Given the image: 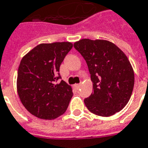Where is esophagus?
<instances>
[{
	"mask_svg": "<svg viewBox=\"0 0 148 148\" xmlns=\"http://www.w3.org/2000/svg\"><path fill=\"white\" fill-rule=\"evenodd\" d=\"M81 85H82V84H81V83H79V84H75V87L76 89H79V87H80L81 86Z\"/></svg>",
	"mask_w": 148,
	"mask_h": 148,
	"instance_id": "1",
	"label": "esophagus"
}]
</instances>
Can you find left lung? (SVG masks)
Listing matches in <instances>:
<instances>
[{
  "instance_id": "obj_1",
  "label": "left lung",
  "mask_w": 148,
  "mask_h": 148,
  "mask_svg": "<svg viewBox=\"0 0 148 148\" xmlns=\"http://www.w3.org/2000/svg\"><path fill=\"white\" fill-rule=\"evenodd\" d=\"M74 47L88 66L93 92L84 100L90 112L111 116L123 109L130 99L134 73L125 54L108 40L83 39Z\"/></svg>"
}]
</instances>
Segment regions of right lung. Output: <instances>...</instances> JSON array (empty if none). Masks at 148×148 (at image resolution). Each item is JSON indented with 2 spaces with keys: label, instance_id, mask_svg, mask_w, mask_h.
I'll use <instances>...</instances> for the list:
<instances>
[{
  "label": "right lung",
  "instance_id": "add662e5",
  "mask_svg": "<svg viewBox=\"0 0 148 148\" xmlns=\"http://www.w3.org/2000/svg\"><path fill=\"white\" fill-rule=\"evenodd\" d=\"M73 48L69 42L39 44L23 58L18 69L17 90L31 114L43 119L63 115L73 94L61 80L60 65Z\"/></svg>",
  "mask_w": 148,
  "mask_h": 148
}]
</instances>
